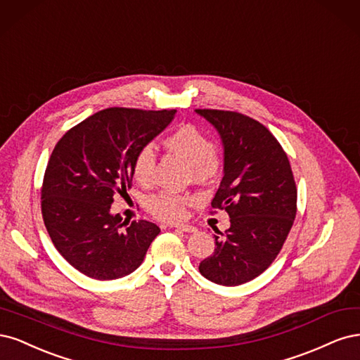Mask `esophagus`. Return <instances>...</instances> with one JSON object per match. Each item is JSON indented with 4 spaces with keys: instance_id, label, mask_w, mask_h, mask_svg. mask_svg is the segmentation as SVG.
<instances>
[{
    "instance_id": "1",
    "label": "esophagus",
    "mask_w": 360,
    "mask_h": 360,
    "mask_svg": "<svg viewBox=\"0 0 360 360\" xmlns=\"http://www.w3.org/2000/svg\"><path fill=\"white\" fill-rule=\"evenodd\" d=\"M172 227H175L176 230H181V231H185V233H194V231L197 230L195 227L188 226V224H176V226H172Z\"/></svg>"
}]
</instances>
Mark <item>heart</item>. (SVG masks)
<instances>
[{
    "instance_id": "heart-1",
    "label": "heart",
    "mask_w": 360,
    "mask_h": 360,
    "mask_svg": "<svg viewBox=\"0 0 360 360\" xmlns=\"http://www.w3.org/2000/svg\"><path fill=\"white\" fill-rule=\"evenodd\" d=\"M165 146L190 166L193 181H210L218 173L219 161L211 139L194 125L178 127L165 139ZM155 161L154 149L150 146H143L137 150L133 161V176L139 184L149 185L154 181ZM188 202L190 197L187 195L161 193L149 200V211L158 219L178 221L184 218L185 206Z\"/></svg>"
}]
</instances>
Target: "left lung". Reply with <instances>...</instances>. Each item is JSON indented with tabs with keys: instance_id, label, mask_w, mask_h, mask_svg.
<instances>
[{
	"instance_id": "left-lung-1",
	"label": "left lung",
	"mask_w": 360,
	"mask_h": 360,
	"mask_svg": "<svg viewBox=\"0 0 360 360\" xmlns=\"http://www.w3.org/2000/svg\"><path fill=\"white\" fill-rule=\"evenodd\" d=\"M219 134L223 179L212 207L226 210L230 227L199 271L219 285H240L269 268L296 217L297 191L281 145L264 125L245 115L195 109Z\"/></svg>"
}]
</instances>
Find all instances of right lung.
<instances>
[{"mask_svg":"<svg viewBox=\"0 0 360 360\" xmlns=\"http://www.w3.org/2000/svg\"><path fill=\"white\" fill-rule=\"evenodd\" d=\"M176 110L110 108L68 130L46 167L41 214L55 248L94 280L134 272L160 227L121 223L110 212L113 195L130 188L137 150L166 130Z\"/></svg>","mask_w":360,"mask_h":360,"instance_id":"1","label":"right lung"}]
</instances>
